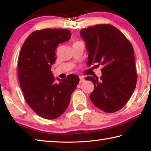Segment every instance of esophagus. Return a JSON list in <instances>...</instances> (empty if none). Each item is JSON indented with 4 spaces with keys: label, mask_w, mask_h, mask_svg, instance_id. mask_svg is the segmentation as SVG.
<instances>
[{
    "label": "esophagus",
    "mask_w": 151,
    "mask_h": 151,
    "mask_svg": "<svg viewBox=\"0 0 151 151\" xmlns=\"http://www.w3.org/2000/svg\"><path fill=\"white\" fill-rule=\"evenodd\" d=\"M85 79L84 78L83 76H80V80H79V83H83V82H85Z\"/></svg>",
    "instance_id": "esophagus-1"
}]
</instances>
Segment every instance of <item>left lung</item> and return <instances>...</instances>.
Segmentation results:
<instances>
[{"label":"left lung","instance_id":"left-lung-1","mask_svg":"<svg viewBox=\"0 0 151 151\" xmlns=\"http://www.w3.org/2000/svg\"><path fill=\"white\" fill-rule=\"evenodd\" d=\"M81 37L88 52V66L101 65L102 76H89L93 83L90 99L106 112L121 109L131 98L136 87L137 72L134 50L124 35L110 24H97L81 30Z\"/></svg>","mask_w":151,"mask_h":151}]
</instances>
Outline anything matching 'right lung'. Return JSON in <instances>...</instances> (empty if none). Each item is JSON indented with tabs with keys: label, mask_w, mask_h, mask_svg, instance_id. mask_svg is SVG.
Returning a JSON list of instances; mask_svg holds the SVG:
<instances>
[{
	"label": "right lung",
	"mask_w": 151,
	"mask_h": 151,
	"mask_svg": "<svg viewBox=\"0 0 151 151\" xmlns=\"http://www.w3.org/2000/svg\"><path fill=\"white\" fill-rule=\"evenodd\" d=\"M70 37V31L66 29L37 30L28 37L20 50L18 64L20 88L30 108L45 119H57L65 111L79 82L77 75L72 74L60 79L51 72L57 59V47Z\"/></svg>",
	"instance_id": "1"
}]
</instances>
